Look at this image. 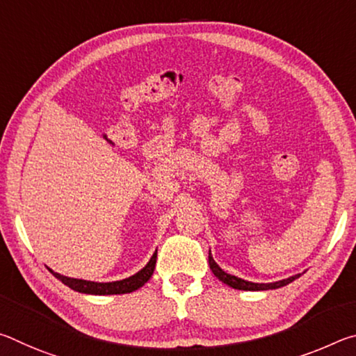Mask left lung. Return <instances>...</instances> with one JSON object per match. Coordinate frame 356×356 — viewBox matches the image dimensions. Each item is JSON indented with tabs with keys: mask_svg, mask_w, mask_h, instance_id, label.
<instances>
[{
	"mask_svg": "<svg viewBox=\"0 0 356 356\" xmlns=\"http://www.w3.org/2000/svg\"><path fill=\"white\" fill-rule=\"evenodd\" d=\"M209 265H210V270H212V273L216 276V278L225 282V284H227L229 287L238 289V291H270V289H280L282 286H287L289 282H292V281H295L301 276V273H297L293 276H289V278H286V280L275 281V282L246 281V280H242V278H237V276H234V275L226 273L225 270H222L220 265L213 261L212 252H210V250H209Z\"/></svg>",
	"mask_w": 356,
	"mask_h": 356,
	"instance_id": "obj_1",
	"label": "left lung"
}]
</instances>
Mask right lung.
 Masks as SVG:
<instances>
[{"label":"right lung","instance_id":"right-lung-1","mask_svg":"<svg viewBox=\"0 0 356 356\" xmlns=\"http://www.w3.org/2000/svg\"><path fill=\"white\" fill-rule=\"evenodd\" d=\"M156 262V250L150 257V261L144 265L140 272L131 275L130 278L120 280V281H113V282H94V281H86V280H76V278H69V276L59 275L53 272L51 268L50 273L58 278L59 281L70 287L72 291L80 292V293H89V295H120V293H130L138 289L143 287L146 282L150 280V276L154 273Z\"/></svg>","mask_w":356,"mask_h":356}]
</instances>
